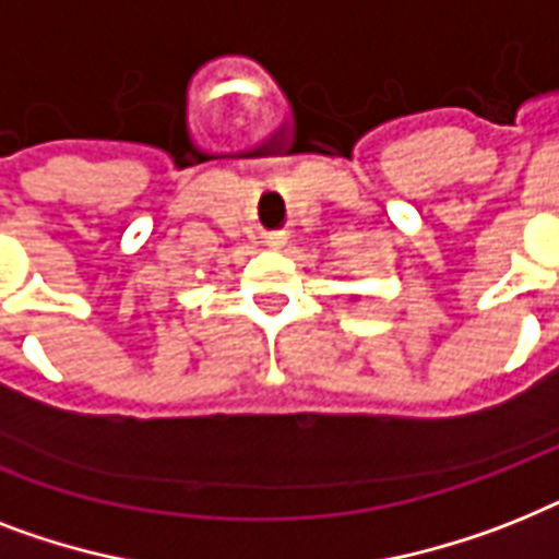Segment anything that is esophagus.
Returning a JSON list of instances; mask_svg holds the SVG:
<instances>
[{"label":"esophagus","mask_w":559,"mask_h":559,"mask_svg":"<svg viewBox=\"0 0 559 559\" xmlns=\"http://www.w3.org/2000/svg\"><path fill=\"white\" fill-rule=\"evenodd\" d=\"M266 243H270V247L278 249L281 243H284V235H270V240H266Z\"/></svg>","instance_id":"34e87169"}]
</instances>
